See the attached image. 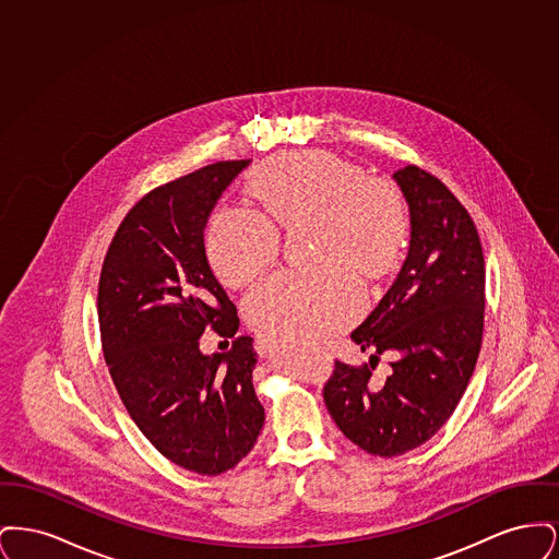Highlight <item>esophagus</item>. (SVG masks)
Wrapping results in <instances>:
<instances>
[{
    "mask_svg": "<svg viewBox=\"0 0 559 559\" xmlns=\"http://www.w3.org/2000/svg\"><path fill=\"white\" fill-rule=\"evenodd\" d=\"M276 346H278V342H274V340H266V337L258 340V349H260L262 354H270L272 349H276Z\"/></svg>",
    "mask_w": 559,
    "mask_h": 559,
    "instance_id": "1",
    "label": "esophagus"
}]
</instances>
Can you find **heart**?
Here are the masks:
<instances>
[{"label":"heart","mask_w":559,"mask_h":559,"mask_svg":"<svg viewBox=\"0 0 559 559\" xmlns=\"http://www.w3.org/2000/svg\"><path fill=\"white\" fill-rule=\"evenodd\" d=\"M260 212L222 205L212 213L205 251L226 285H245L274 264L281 230L312 224L319 266L285 270L245 299L247 320L264 335L320 337L354 319L365 304V274H379L404 245L408 213L399 188L329 153L270 160L255 176ZM347 259L344 261L343 258Z\"/></svg>","instance_id":"obj_1"}]
</instances>
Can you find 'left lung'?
I'll use <instances>...</instances> for the list:
<instances>
[{"mask_svg":"<svg viewBox=\"0 0 559 559\" xmlns=\"http://www.w3.org/2000/svg\"><path fill=\"white\" fill-rule=\"evenodd\" d=\"M411 215L406 258L392 287L352 340L369 365L335 362L324 385L333 421L356 447L399 456L449 421L478 362L484 331V255L467 210L415 165L394 174ZM394 350L393 374L374 384L377 353Z\"/></svg>","mask_w":559,"mask_h":559,"instance_id":"8db88e82","label":"left lung"}]
</instances>
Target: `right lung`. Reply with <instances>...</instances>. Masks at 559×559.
<instances>
[{
    "label": "right lung",
    "mask_w": 559,
    "mask_h": 559,
    "mask_svg": "<svg viewBox=\"0 0 559 559\" xmlns=\"http://www.w3.org/2000/svg\"><path fill=\"white\" fill-rule=\"evenodd\" d=\"M249 163L217 160L142 197L112 237L98 285L105 360L130 417L163 456L201 476L239 465L264 426L253 340L240 335L222 355L200 352L205 328L239 331L203 230Z\"/></svg>",
    "instance_id": "add662e5"
}]
</instances>
